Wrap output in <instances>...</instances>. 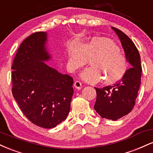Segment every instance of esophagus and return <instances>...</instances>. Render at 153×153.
<instances>
[{
	"mask_svg": "<svg viewBox=\"0 0 153 153\" xmlns=\"http://www.w3.org/2000/svg\"><path fill=\"white\" fill-rule=\"evenodd\" d=\"M74 86L75 88H77L78 90H80L82 88V83L80 81H78V80H76L74 83Z\"/></svg>",
	"mask_w": 153,
	"mask_h": 153,
	"instance_id": "esophagus-1",
	"label": "esophagus"
}]
</instances>
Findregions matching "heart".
Listing matches in <instances>:
<instances>
[{"mask_svg":"<svg viewBox=\"0 0 153 153\" xmlns=\"http://www.w3.org/2000/svg\"><path fill=\"white\" fill-rule=\"evenodd\" d=\"M69 62L72 68L78 70L86 65L91 59L92 67L80 74L83 80L95 83L103 79L106 84L119 81L129 68L128 60L117 44L105 38H94L87 43H75L70 48Z\"/></svg>","mask_w":153,"mask_h":153,"instance_id":"obj_1","label":"heart"}]
</instances>
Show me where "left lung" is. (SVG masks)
Segmentation results:
<instances>
[{
  "mask_svg": "<svg viewBox=\"0 0 153 153\" xmlns=\"http://www.w3.org/2000/svg\"><path fill=\"white\" fill-rule=\"evenodd\" d=\"M119 36L130 68L120 80L112 85L95 88L94 109L102 118L116 121L132 110L141 84L142 66L140 53L134 42L117 28L111 27Z\"/></svg>",
  "mask_w": 153,
  "mask_h": 153,
  "instance_id": "obj_1",
  "label": "left lung"
}]
</instances>
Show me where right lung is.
<instances>
[{
    "label": "right lung",
    "instance_id": "right-lung-1",
    "mask_svg": "<svg viewBox=\"0 0 153 153\" xmlns=\"http://www.w3.org/2000/svg\"><path fill=\"white\" fill-rule=\"evenodd\" d=\"M47 33L36 32L21 44L12 65V94L26 118L43 128L65 121L71 109L73 79L47 65Z\"/></svg>",
    "mask_w": 153,
    "mask_h": 153
}]
</instances>
